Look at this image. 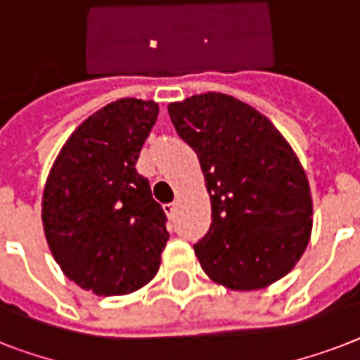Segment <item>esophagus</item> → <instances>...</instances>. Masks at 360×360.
Wrapping results in <instances>:
<instances>
[{
    "label": "esophagus",
    "mask_w": 360,
    "mask_h": 360,
    "mask_svg": "<svg viewBox=\"0 0 360 360\" xmlns=\"http://www.w3.org/2000/svg\"><path fill=\"white\" fill-rule=\"evenodd\" d=\"M164 211H166V214H169V217H174L175 211H177V202L166 203V205H164Z\"/></svg>",
    "instance_id": "obj_1"
}]
</instances>
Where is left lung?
<instances>
[{
    "label": "left lung",
    "instance_id": "left-lung-1",
    "mask_svg": "<svg viewBox=\"0 0 360 360\" xmlns=\"http://www.w3.org/2000/svg\"><path fill=\"white\" fill-rule=\"evenodd\" d=\"M168 112L211 198L207 236L194 245L205 274L233 291L284 278L312 233V194L295 151L265 115L226 93L192 95Z\"/></svg>",
    "mask_w": 360,
    "mask_h": 360
}]
</instances>
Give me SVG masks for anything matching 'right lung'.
Returning <instances> with one entry per match:
<instances>
[{"mask_svg":"<svg viewBox=\"0 0 360 360\" xmlns=\"http://www.w3.org/2000/svg\"><path fill=\"white\" fill-rule=\"evenodd\" d=\"M158 104L120 98L89 115L53 160L42 192V228L67 278L95 295L149 284L169 233L166 214L136 172Z\"/></svg>","mask_w":360,"mask_h":360,"instance_id":"obj_1","label":"right lung"}]
</instances>
